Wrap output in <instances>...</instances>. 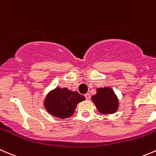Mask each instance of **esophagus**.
Wrapping results in <instances>:
<instances>
[{"mask_svg":"<svg viewBox=\"0 0 156 156\" xmlns=\"http://www.w3.org/2000/svg\"><path fill=\"white\" fill-rule=\"evenodd\" d=\"M85 97H86V100H89V99L91 98V95H90L89 93H86V94H85Z\"/></svg>","mask_w":156,"mask_h":156,"instance_id":"esophagus-1","label":"esophagus"}]
</instances>
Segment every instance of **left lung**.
I'll use <instances>...</instances> for the list:
<instances>
[{
  "label": "left lung",
  "mask_w": 156,
  "mask_h": 156,
  "mask_svg": "<svg viewBox=\"0 0 156 156\" xmlns=\"http://www.w3.org/2000/svg\"><path fill=\"white\" fill-rule=\"evenodd\" d=\"M91 101L102 114H113L119 108V99L111 88L97 89V93L92 95Z\"/></svg>",
  "instance_id": "1"
}]
</instances>
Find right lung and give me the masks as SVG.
<instances>
[{"label": "right lung", "mask_w": 156, "mask_h": 156, "mask_svg": "<svg viewBox=\"0 0 156 156\" xmlns=\"http://www.w3.org/2000/svg\"><path fill=\"white\" fill-rule=\"evenodd\" d=\"M84 100L86 98L77 91L57 87L47 94L44 107L50 115L59 119H67L73 115L79 103Z\"/></svg>", "instance_id": "1"}]
</instances>
